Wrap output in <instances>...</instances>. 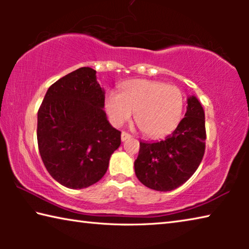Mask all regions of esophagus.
I'll list each match as a JSON object with an SVG mask.
<instances>
[{
	"mask_svg": "<svg viewBox=\"0 0 249 249\" xmlns=\"http://www.w3.org/2000/svg\"><path fill=\"white\" fill-rule=\"evenodd\" d=\"M130 137H132V135L128 134V133H126V132H122V134H121L122 142H125L126 140H129Z\"/></svg>",
	"mask_w": 249,
	"mask_h": 249,
	"instance_id": "34e87169",
	"label": "esophagus"
}]
</instances>
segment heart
<instances>
[{
	"mask_svg": "<svg viewBox=\"0 0 249 249\" xmlns=\"http://www.w3.org/2000/svg\"><path fill=\"white\" fill-rule=\"evenodd\" d=\"M105 108L115 126L128 121L135 112V122L149 137H160L178 125L183 111V95L179 88L153 80H130L120 93L108 92Z\"/></svg>",
	"mask_w": 249,
	"mask_h": 249,
	"instance_id": "b5f03b06",
	"label": "heart"
}]
</instances>
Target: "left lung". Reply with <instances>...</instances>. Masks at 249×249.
<instances>
[{
	"mask_svg": "<svg viewBox=\"0 0 249 249\" xmlns=\"http://www.w3.org/2000/svg\"><path fill=\"white\" fill-rule=\"evenodd\" d=\"M204 111L196 96L188 99L187 112L177 128L163 141L140 142L135 174L156 191H171L190 179L205 151Z\"/></svg>",
	"mask_w": 249,
	"mask_h": 249,
	"instance_id": "1",
	"label": "left lung"
}]
</instances>
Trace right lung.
<instances>
[{
  "label": "right lung",
  "mask_w": 249,
  "mask_h": 249,
  "mask_svg": "<svg viewBox=\"0 0 249 249\" xmlns=\"http://www.w3.org/2000/svg\"><path fill=\"white\" fill-rule=\"evenodd\" d=\"M96 71L82 67L49 87L37 117V142L46 169L59 183L82 189L98 182L121 132L104 112V91Z\"/></svg>",
  "instance_id": "1"
}]
</instances>
